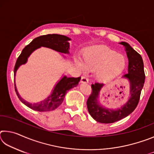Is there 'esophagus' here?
Segmentation results:
<instances>
[{"label":"esophagus","mask_w":154,"mask_h":154,"mask_svg":"<svg viewBox=\"0 0 154 154\" xmlns=\"http://www.w3.org/2000/svg\"><path fill=\"white\" fill-rule=\"evenodd\" d=\"M81 82L82 83H88V79L87 77H85L84 76L82 77V79H81Z\"/></svg>","instance_id":"esophagus-1"}]
</instances>
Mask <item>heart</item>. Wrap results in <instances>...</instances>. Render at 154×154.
Here are the masks:
<instances>
[{"label":"heart","instance_id":"1","mask_svg":"<svg viewBox=\"0 0 154 154\" xmlns=\"http://www.w3.org/2000/svg\"><path fill=\"white\" fill-rule=\"evenodd\" d=\"M83 62L79 63L82 69L96 71L100 80L112 79L120 73L126 66V58L122 54L105 45L92 47L84 51Z\"/></svg>","mask_w":154,"mask_h":154}]
</instances>
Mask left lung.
I'll return each mask as SVG.
<instances>
[{"instance_id": "1", "label": "left lung", "mask_w": 154, "mask_h": 154, "mask_svg": "<svg viewBox=\"0 0 154 154\" xmlns=\"http://www.w3.org/2000/svg\"><path fill=\"white\" fill-rule=\"evenodd\" d=\"M125 46L128 58V73L124 77L129 80L130 84V97L124 105L117 110L103 108L99 105L97 98L103 84L95 83L92 84V92L87 100V106L89 113L98 122L111 124L126 118L133 111L139 103L140 93L145 82V72L143 59L140 54L130 46L128 43L122 42Z\"/></svg>"}]
</instances>
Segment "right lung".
I'll list each match as a JSON object with an SVG mask.
<instances>
[{
    "label": "right lung",
    "instance_id": "right-lung-1",
    "mask_svg": "<svg viewBox=\"0 0 154 154\" xmlns=\"http://www.w3.org/2000/svg\"><path fill=\"white\" fill-rule=\"evenodd\" d=\"M71 38L66 36L61 35H42L33 39L28 45L23 49L22 53L18 57L14 67V76L17 70L20 65L25 64L27 62L28 56L35 49L39 48L40 47H45L60 52L63 54H69V43L68 41ZM81 79L79 77H66L64 76L60 82L57 83L54 88L51 94L45 100L41 101L40 103L31 104L25 101L24 99L20 97L16 90L15 85V90L20 100L26 105L28 107L37 111H49L56 109L61 103L63 102L65 94L71 88L76 87Z\"/></svg>",
    "mask_w": 154,
    "mask_h": 154
}]
</instances>
